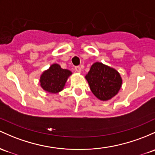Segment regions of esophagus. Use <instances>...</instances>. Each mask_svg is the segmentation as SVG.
<instances>
[{
	"mask_svg": "<svg viewBox=\"0 0 155 155\" xmlns=\"http://www.w3.org/2000/svg\"><path fill=\"white\" fill-rule=\"evenodd\" d=\"M75 71H76V72H78V73H81V69L80 66H76V67H75Z\"/></svg>",
	"mask_w": 155,
	"mask_h": 155,
	"instance_id": "34e87169",
	"label": "esophagus"
}]
</instances>
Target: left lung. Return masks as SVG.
<instances>
[{"label":"left lung","instance_id":"1","mask_svg":"<svg viewBox=\"0 0 155 155\" xmlns=\"http://www.w3.org/2000/svg\"><path fill=\"white\" fill-rule=\"evenodd\" d=\"M85 79L92 93L103 101L113 98L122 86V78L118 71L99 62L92 64Z\"/></svg>","mask_w":155,"mask_h":155}]
</instances>
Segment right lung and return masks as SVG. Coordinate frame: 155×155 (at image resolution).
Returning <instances> with one entry per match:
<instances>
[{"label": "right lung", "instance_id": "1", "mask_svg": "<svg viewBox=\"0 0 155 155\" xmlns=\"http://www.w3.org/2000/svg\"><path fill=\"white\" fill-rule=\"evenodd\" d=\"M71 75L72 72L69 70L62 69L59 64H52L40 75V86L48 93L57 94L64 89Z\"/></svg>", "mask_w": 155, "mask_h": 155}]
</instances>
